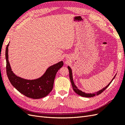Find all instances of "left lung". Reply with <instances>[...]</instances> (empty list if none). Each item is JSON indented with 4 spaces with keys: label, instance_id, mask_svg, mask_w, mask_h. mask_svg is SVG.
Here are the masks:
<instances>
[{
    "label": "left lung",
    "instance_id": "1",
    "mask_svg": "<svg viewBox=\"0 0 125 125\" xmlns=\"http://www.w3.org/2000/svg\"><path fill=\"white\" fill-rule=\"evenodd\" d=\"M68 70L69 71V77H70V81H71V85H72V86H73V91H75L77 94L81 95V96H82V97H94L95 96V95H99L101 93H102L104 90L107 88V87L110 85V84L111 83V82H112L113 81V80L114 79V78H115V77L116 76V75L115 76V77L113 78V79H112V81H111L109 84H108L106 86H105V87H104L103 89H102V90H99V91H97L96 93H95V94H86V93H85L84 92H83L82 91H81V90H79L78 87H77L75 83H74L73 82V73H72V70H71V68L69 67V66H68Z\"/></svg>",
    "mask_w": 125,
    "mask_h": 125
}]
</instances>
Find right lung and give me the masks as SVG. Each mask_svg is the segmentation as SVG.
<instances>
[{
    "label": "right lung",
    "mask_w": 125,
    "mask_h": 125,
    "mask_svg": "<svg viewBox=\"0 0 125 125\" xmlns=\"http://www.w3.org/2000/svg\"><path fill=\"white\" fill-rule=\"evenodd\" d=\"M9 46L6 48V73L10 82L21 94L32 99H40L47 96L53 88L54 79L58 70L63 65V61L52 65L47 69L41 77L32 80L21 78L13 73L9 61Z\"/></svg>",
    "instance_id": "right-lung-1"
}]
</instances>
